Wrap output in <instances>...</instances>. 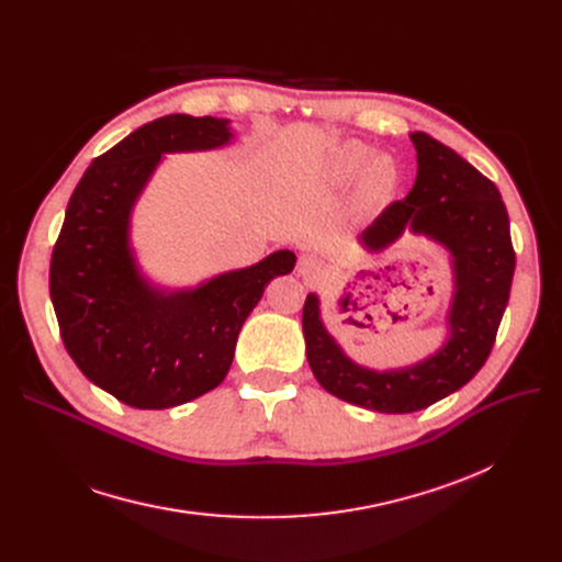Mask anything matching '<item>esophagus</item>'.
Masks as SVG:
<instances>
[{"mask_svg": "<svg viewBox=\"0 0 562 562\" xmlns=\"http://www.w3.org/2000/svg\"><path fill=\"white\" fill-rule=\"evenodd\" d=\"M323 271V263L316 255H303L299 259V266H296V273L299 278H303L305 282H314Z\"/></svg>", "mask_w": 562, "mask_h": 562, "instance_id": "obj_1", "label": "esophagus"}]
</instances>
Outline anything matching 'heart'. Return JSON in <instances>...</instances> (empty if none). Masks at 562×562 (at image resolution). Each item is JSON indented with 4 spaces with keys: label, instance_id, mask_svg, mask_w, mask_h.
I'll return each instance as SVG.
<instances>
[{
    "label": "heart",
    "instance_id": "heart-1",
    "mask_svg": "<svg viewBox=\"0 0 562 562\" xmlns=\"http://www.w3.org/2000/svg\"><path fill=\"white\" fill-rule=\"evenodd\" d=\"M326 180L330 184H348L358 180V204L362 210H375L385 204L398 187V168L392 157L378 155L364 143H341L326 159Z\"/></svg>",
    "mask_w": 562,
    "mask_h": 562
}]
</instances>
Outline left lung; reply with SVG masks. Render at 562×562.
I'll return each mask as SVG.
<instances>
[{"mask_svg":"<svg viewBox=\"0 0 562 562\" xmlns=\"http://www.w3.org/2000/svg\"><path fill=\"white\" fill-rule=\"evenodd\" d=\"M409 138L417 150L415 187L360 234V244L369 252H382L409 229L449 252L453 296L445 344L409 367L369 369L352 362L323 326L316 293H310L303 307L307 362L318 385L346 403L387 415L424 409L481 371L515 273L510 221L498 189L426 132H412Z\"/></svg>","mask_w":562,"mask_h":562,"instance_id":"1","label":"left lung"}]
</instances>
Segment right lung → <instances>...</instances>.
<instances>
[{"label": "right lung", "instance_id": "1", "mask_svg": "<svg viewBox=\"0 0 562 562\" xmlns=\"http://www.w3.org/2000/svg\"><path fill=\"white\" fill-rule=\"evenodd\" d=\"M232 138L227 117H157L88 166L70 195L49 266L58 330L79 371L125 405L166 409L218 387L266 284L296 263L278 250L189 289L140 271L132 212L164 155L216 150Z\"/></svg>", "mask_w": 562, "mask_h": 562}]
</instances>
